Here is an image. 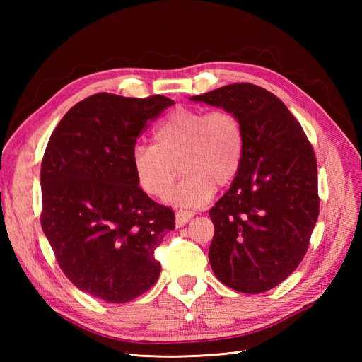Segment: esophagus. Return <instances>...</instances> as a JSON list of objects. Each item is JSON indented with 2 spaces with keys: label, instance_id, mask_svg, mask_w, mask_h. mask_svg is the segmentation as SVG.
Listing matches in <instances>:
<instances>
[{
  "label": "esophagus",
  "instance_id": "esophagus-1",
  "mask_svg": "<svg viewBox=\"0 0 362 362\" xmlns=\"http://www.w3.org/2000/svg\"><path fill=\"white\" fill-rule=\"evenodd\" d=\"M194 216V213L193 211H185V210H180V211H177L175 213V226L177 227H182V226H185L187 222Z\"/></svg>",
  "mask_w": 362,
  "mask_h": 362
}]
</instances>
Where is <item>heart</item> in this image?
I'll use <instances>...</instances> for the list:
<instances>
[{"instance_id": "1", "label": "heart", "mask_w": 362, "mask_h": 362, "mask_svg": "<svg viewBox=\"0 0 362 362\" xmlns=\"http://www.w3.org/2000/svg\"><path fill=\"white\" fill-rule=\"evenodd\" d=\"M245 152L243 121L230 110L206 112L179 107L157 126L153 144H138L130 156L135 180L146 194L163 197L180 171V182L168 202L199 209L216 187H227L240 174Z\"/></svg>"}]
</instances>
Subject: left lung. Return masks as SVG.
I'll use <instances>...</instances> for the list:
<instances>
[{
    "instance_id": "8db88e82",
    "label": "left lung",
    "mask_w": 362,
    "mask_h": 362,
    "mask_svg": "<svg viewBox=\"0 0 362 362\" xmlns=\"http://www.w3.org/2000/svg\"><path fill=\"white\" fill-rule=\"evenodd\" d=\"M189 99L236 113L245 132L241 171L210 210L213 272L244 294L272 289L303 259L319 216L313 146L288 107L253 83Z\"/></svg>"
}]
</instances>
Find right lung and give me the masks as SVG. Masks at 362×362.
Returning a JSON list of instances; mask_svg holds the SVG:
<instances>
[{
  "mask_svg": "<svg viewBox=\"0 0 362 362\" xmlns=\"http://www.w3.org/2000/svg\"><path fill=\"white\" fill-rule=\"evenodd\" d=\"M174 101L161 95L88 96L66 112L42 160V228L76 288L126 303L153 286V250L175 216L138 187L136 138Z\"/></svg>",
  "mask_w": 362,
  "mask_h": 362,
  "instance_id": "add662e5",
  "label": "right lung"
}]
</instances>
